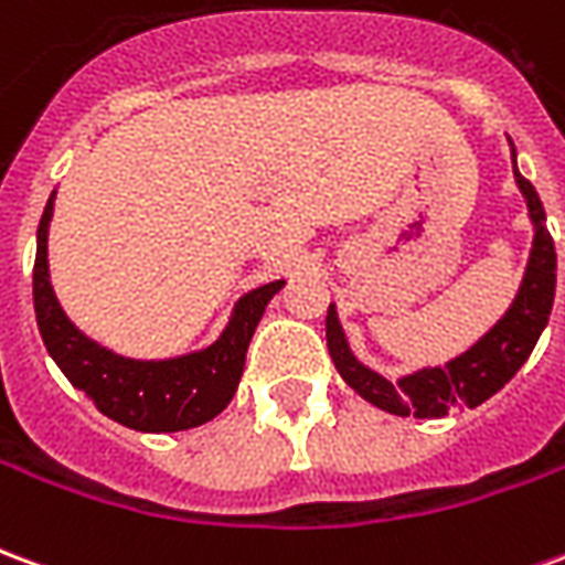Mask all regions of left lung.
Returning <instances> with one entry per match:
<instances>
[{
  "instance_id": "obj_1",
  "label": "left lung",
  "mask_w": 565,
  "mask_h": 565,
  "mask_svg": "<svg viewBox=\"0 0 565 565\" xmlns=\"http://www.w3.org/2000/svg\"><path fill=\"white\" fill-rule=\"evenodd\" d=\"M514 178L526 196L530 217L535 223L530 266H526L521 294L509 308V315L466 354L450 360L448 366L424 369V372H415V375L393 384V381L381 379L379 372L356 363V356L348 351L335 308L327 311V348H330L332 363L366 403L399 417H445L450 408H460V405L475 408L490 399L514 379V372L526 363V356L533 354L535 342L551 318V306H554L557 250H554V238L547 233L545 209H542L535 186L518 169H514Z\"/></svg>"
}]
</instances>
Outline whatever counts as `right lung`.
<instances>
[{
    "label": "right lung",
    "mask_w": 565,
    "mask_h": 565,
    "mask_svg": "<svg viewBox=\"0 0 565 565\" xmlns=\"http://www.w3.org/2000/svg\"><path fill=\"white\" fill-rule=\"evenodd\" d=\"M54 196L39 223V254L32 269L35 320L47 354L105 417L139 433H178L217 417L233 399L250 335L284 281L263 284L238 299L230 327L199 354L174 360H127L90 342L72 327L47 278V223Z\"/></svg>",
    "instance_id": "1"
}]
</instances>
